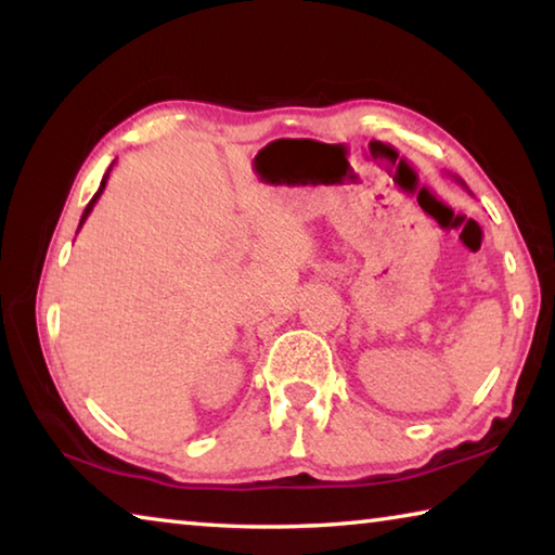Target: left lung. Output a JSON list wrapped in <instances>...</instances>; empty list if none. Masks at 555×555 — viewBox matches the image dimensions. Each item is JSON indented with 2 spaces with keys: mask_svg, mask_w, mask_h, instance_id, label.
Segmentation results:
<instances>
[{
  "mask_svg": "<svg viewBox=\"0 0 555 555\" xmlns=\"http://www.w3.org/2000/svg\"><path fill=\"white\" fill-rule=\"evenodd\" d=\"M455 181H457V183H460V185H465V183H463V181H460V178H455ZM465 188H467V185H465Z\"/></svg>",
  "mask_w": 555,
  "mask_h": 555,
  "instance_id": "1",
  "label": "left lung"
}]
</instances>
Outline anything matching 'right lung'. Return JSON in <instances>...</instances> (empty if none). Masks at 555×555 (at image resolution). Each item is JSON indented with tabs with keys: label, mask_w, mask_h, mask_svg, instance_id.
I'll return each mask as SVG.
<instances>
[{
	"label": "right lung",
	"mask_w": 555,
	"mask_h": 555,
	"mask_svg": "<svg viewBox=\"0 0 555 555\" xmlns=\"http://www.w3.org/2000/svg\"><path fill=\"white\" fill-rule=\"evenodd\" d=\"M112 166H115V162H112ZM112 166L107 168V173H105V176H102V183H100V188H98V193H95V195H92V201L88 203V208H86V212H82V218H80V224H78V230L82 228V222H86V220H88V215L92 212V208H95V203H98V198H100V195H102V191H105V185H107V178H109V171H112Z\"/></svg>",
	"instance_id": "1"
}]
</instances>
